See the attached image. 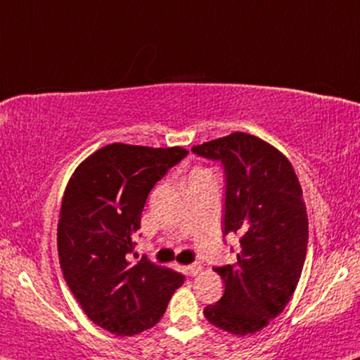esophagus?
Returning <instances> with one entry per match:
<instances>
[{"instance_id": "obj_1", "label": "esophagus", "mask_w": 360, "mask_h": 360, "mask_svg": "<svg viewBox=\"0 0 360 360\" xmlns=\"http://www.w3.org/2000/svg\"><path fill=\"white\" fill-rule=\"evenodd\" d=\"M200 271H202V265L200 264H192V265H187L186 266V273L189 276H195Z\"/></svg>"}]
</instances>
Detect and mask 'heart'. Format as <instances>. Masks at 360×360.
I'll list each match as a JSON object with an SVG mask.
<instances>
[{
  "label": "heart",
  "instance_id": "heart-1",
  "mask_svg": "<svg viewBox=\"0 0 360 360\" xmlns=\"http://www.w3.org/2000/svg\"><path fill=\"white\" fill-rule=\"evenodd\" d=\"M200 171H203V169H197V171H194V173H200Z\"/></svg>",
  "mask_w": 360,
  "mask_h": 360
}]
</instances>
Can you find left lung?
I'll return each mask as SVG.
<instances>
[{
  "mask_svg": "<svg viewBox=\"0 0 360 360\" xmlns=\"http://www.w3.org/2000/svg\"><path fill=\"white\" fill-rule=\"evenodd\" d=\"M192 152L221 162L226 174L224 236H240L233 265L217 266L224 294L203 315L228 333H255L280 315L307 254L309 219L299 179L284 155L262 139L233 132Z\"/></svg>",
  "mask_w": 360,
  "mask_h": 360,
  "instance_id": "left-lung-1",
  "label": "left lung"
}]
</instances>
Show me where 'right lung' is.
Instances as JSON below:
<instances>
[{
  "mask_svg": "<svg viewBox=\"0 0 360 360\" xmlns=\"http://www.w3.org/2000/svg\"><path fill=\"white\" fill-rule=\"evenodd\" d=\"M186 148L110 143L80 163L64 191L58 221L63 276L87 317L116 336L162 319L184 276L146 257L132 264L137 229L153 186Z\"/></svg>",
  "mask_w": 360,
  "mask_h": 360,
  "instance_id": "right-lung-1",
  "label": "right lung"
}]
</instances>
